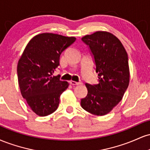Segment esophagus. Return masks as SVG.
Returning <instances> with one entry per match:
<instances>
[{"mask_svg": "<svg viewBox=\"0 0 150 150\" xmlns=\"http://www.w3.org/2000/svg\"><path fill=\"white\" fill-rule=\"evenodd\" d=\"M70 85H82V82H75V81H73L71 80L70 82Z\"/></svg>", "mask_w": 150, "mask_h": 150, "instance_id": "obj_1", "label": "esophagus"}]
</instances>
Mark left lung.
I'll use <instances>...</instances> for the list:
<instances>
[{
	"mask_svg": "<svg viewBox=\"0 0 150 150\" xmlns=\"http://www.w3.org/2000/svg\"><path fill=\"white\" fill-rule=\"evenodd\" d=\"M82 40L93 55L99 84H85L88 92L81 99V106L92 114L104 116L121 101L128 87V53L119 39L110 32L98 31Z\"/></svg>",
	"mask_w": 150,
	"mask_h": 150,
	"instance_id": "1",
	"label": "left lung"
}]
</instances>
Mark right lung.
Returning a JSON list of instances; mask_svg holds the SVG:
<instances>
[{
    "instance_id": "1",
    "label": "right lung",
    "mask_w": 150,
    "mask_h": 150,
    "mask_svg": "<svg viewBox=\"0 0 150 150\" xmlns=\"http://www.w3.org/2000/svg\"><path fill=\"white\" fill-rule=\"evenodd\" d=\"M76 38L43 33L29 42L18 63V83L22 96L31 109L46 116L58 108L61 94L68 82L53 76L59 65L60 56Z\"/></svg>"
}]
</instances>
